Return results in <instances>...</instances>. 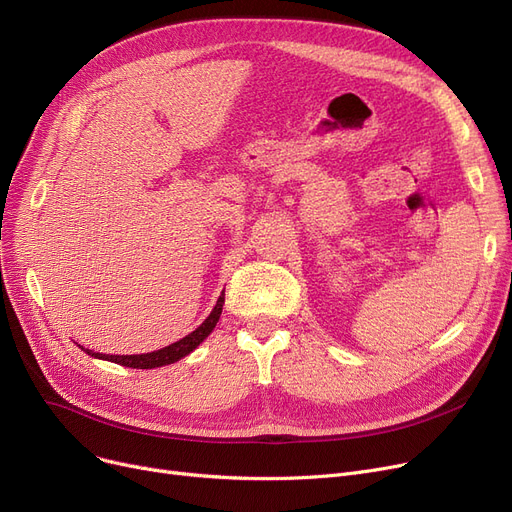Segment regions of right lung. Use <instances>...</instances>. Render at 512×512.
<instances>
[{"label": "right lung", "mask_w": 512, "mask_h": 512, "mask_svg": "<svg viewBox=\"0 0 512 512\" xmlns=\"http://www.w3.org/2000/svg\"><path fill=\"white\" fill-rule=\"evenodd\" d=\"M222 307H224V292L222 297L218 299V303H215L213 311L209 313V317L203 321V324L191 332L188 336H184L182 340L166 346V348H159V351H153V353H145V355H101V353H93L89 351V348H83V351L95 359H105V361H112V363H118V365H124V367H132V369H153V367H161V365H170V363H176L180 361L182 357L191 355L195 348L211 334V330L215 328V324H218V319L222 315Z\"/></svg>", "instance_id": "add662e5"}]
</instances>
